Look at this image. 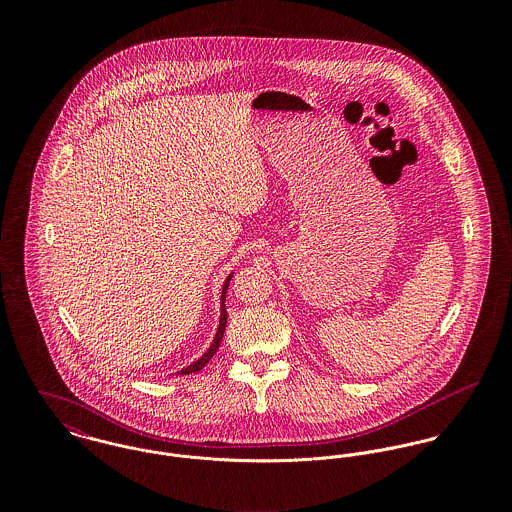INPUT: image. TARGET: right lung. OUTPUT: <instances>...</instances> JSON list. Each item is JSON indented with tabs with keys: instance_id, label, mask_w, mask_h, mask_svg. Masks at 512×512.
<instances>
[{
	"instance_id": "right-lung-1",
	"label": "right lung",
	"mask_w": 512,
	"mask_h": 512,
	"mask_svg": "<svg viewBox=\"0 0 512 512\" xmlns=\"http://www.w3.org/2000/svg\"><path fill=\"white\" fill-rule=\"evenodd\" d=\"M230 278H232V274L224 280V286H222V293H220V321H219V331H217V335H215V339H213V345L207 349V353L199 359V361H195L193 365L187 366V368H183V370H179V374H191V372H199L203 366L207 365L211 359H213V355L217 353V349L220 347V341H222V335H224V327H226V309H224V297H226V290H228V284H230Z\"/></svg>"
}]
</instances>
